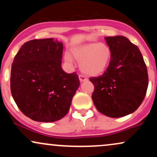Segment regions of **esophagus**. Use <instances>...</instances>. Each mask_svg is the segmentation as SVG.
<instances>
[{"mask_svg": "<svg viewBox=\"0 0 157 157\" xmlns=\"http://www.w3.org/2000/svg\"><path fill=\"white\" fill-rule=\"evenodd\" d=\"M79 79H80V81L81 82L87 80V78H86V77H85L84 76H82V75H80V76H79Z\"/></svg>", "mask_w": 157, "mask_h": 157, "instance_id": "esophagus-1", "label": "esophagus"}]
</instances>
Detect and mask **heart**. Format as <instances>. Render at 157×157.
<instances>
[{"instance_id":"1","label":"heart","mask_w":157,"mask_h":157,"mask_svg":"<svg viewBox=\"0 0 157 157\" xmlns=\"http://www.w3.org/2000/svg\"><path fill=\"white\" fill-rule=\"evenodd\" d=\"M72 56L80 61V71L88 76H98L105 71L111 57L109 46L103 43H91L73 48ZM65 60L71 63L72 58L65 55Z\"/></svg>"}]
</instances>
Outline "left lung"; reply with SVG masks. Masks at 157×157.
Listing matches in <instances>:
<instances>
[{
    "instance_id": "8db88e82",
    "label": "left lung",
    "mask_w": 157,
    "mask_h": 157,
    "mask_svg": "<svg viewBox=\"0 0 157 157\" xmlns=\"http://www.w3.org/2000/svg\"><path fill=\"white\" fill-rule=\"evenodd\" d=\"M111 51L109 67L102 76L92 77V100L97 109L109 117L134 112L145 98L148 86L146 65L140 49L123 36L105 37Z\"/></svg>"
}]
</instances>
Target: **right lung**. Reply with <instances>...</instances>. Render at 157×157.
Instances as JSON below:
<instances>
[{"instance_id":"obj_1","label":"right lung","mask_w":157,"mask_h":157,"mask_svg":"<svg viewBox=\"0 0 157 157\" xmlns=\"http://www.w3.org/2000/svg\"><path fill=\"white\" fill-rule=\"evenodd\" d=\"M62 42L32 40L20 48L12 64L10 89L21 112L37 122L57 121L67 114L80 86L78 75L63 70Z\"/></svg>"}]
</instances>
